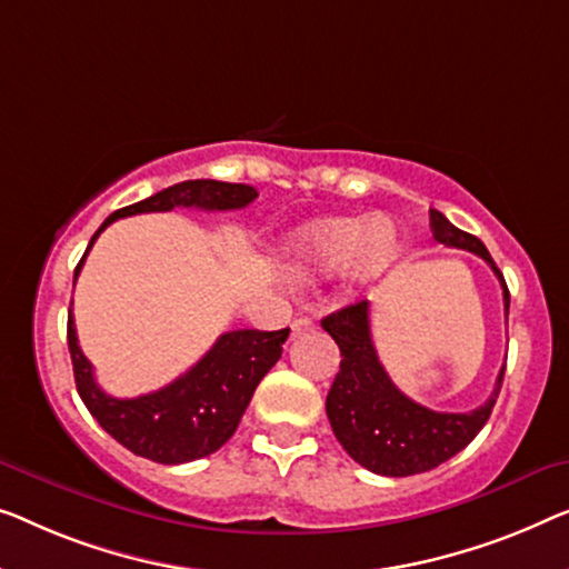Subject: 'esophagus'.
<instances>
[{
    "label": "esophagus",
    "mask_w": 569,
    "mask_h": 569,
    "mask_svg": "<svg viewBox=\"0 0 569 569\" xmlns=\"http://www.w3.org/2000/svg\"><path fill=\"white\" fill-rule=\"evenodd\" d=\"M312 318H308V316H300V318H295L292 320V336H300V333H305V331H312Z\"/></svg>",
    "instance_id": "obj_1"
}]
</instances>
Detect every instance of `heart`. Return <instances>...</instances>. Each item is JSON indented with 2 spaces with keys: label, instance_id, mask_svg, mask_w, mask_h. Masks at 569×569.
I'll return each instance as SVG.
<instances>
[{
  "label": "heart",
  "instance_id": "b5f03b06",
  "mask_svg": "<svg viewBox=\"0 0 569 569\" xmlns=\"http://www.w3.org/2000/svg\"><path fill=\"white\" fill-rule=\"evenodd\" d=\"M398 253V236L385 218H326L300 228L287 246L284 269L295 282L346 274L351 284L382 277Z\"/></svg>",
  "mask_w": 569,
  "mask_h": 569
}]
</instances>
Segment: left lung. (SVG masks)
<instances>
[{
	"label": "left lung",
	"instance_id": "left-lung-1",
	"mask_svg": "<svg viewBox=\"0 0 569 569\" xmlns=\"http://www.w3.org/2000/svg\"><path fill=\"white\" fill-rule=\"evenodd\" d=\"M431 216V233L449 249H465L485 259L503 284L506 312L510 295L506 279L485 243L472 233L451 226L439 210ZM341 349V369L328 390L326 413L336 439L353 462L385 477H408L439 467L459 455L488 423L496 398L503 385L506 365L500 369L496 390L480 408L469 413H439L410 400L387 377L369 331V302H353L320 320Z\"/></svg>",
	"mask_w": 569,
	"mask_h": 569
}]
</instances>
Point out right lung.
<instances>
[{
    "label": "right lung",
    "instance_id": "right-lung-1",
    "mask_svg": "<svg viewBox=\"0 0 569 569\" xmlns=\"http://www.w3.org/2000/svg\"><path fill=\"white\" fill-rule=\"evenodd\" d=\"M259 192L249 184L189 179L161 189L146 200L112 212L89 241L73 279L79 277L97 236L118 218L138 212H169L174 208L238 210L253 202ZM69 353L79 398L107 433L138 457L159 465H184L218 451L236 433L241 416L249 408L257 385L282 357V343L290 328L282 331H228L197 365L161 390L141 398H112L94 380V369L79 349L73 312L69 310Z\"/></svg>",
    "mask_w": 569,
    "mask_h": 569
}]
</instances>
